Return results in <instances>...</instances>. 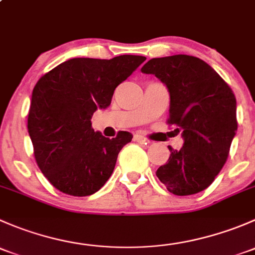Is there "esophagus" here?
<instances>
[{"mask_svg":"<svg viewBox=\"0 0 255 255\" xmlns=\"http://www.w3.org/2000/svg\"><path fill=\"white\" fill-rule=\"evenodd\" d=\"M133 139H134V142L140 143V144H146V143L149 142V140L146 139L145 137H143V135H140V134H134Z\"/></svg>","mask_w":255,"mask_h":255,"instance_id":"1","label":"esophagus"}]
</instances>
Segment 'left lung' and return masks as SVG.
Returning a JSON list of instances; mask_svg holds the SVG:
<instances>
[{
    "instance_id": "obj_1",
    "label": "left lung",
    "mask_w": 255,
    "mask_h": 255,
    "mask_svg": "<svg viewBox=\"0 0 255 255\" xmlns=\"http://www.w3.org/2000/svg\"><path fill=\"white\" fill-rule=\"evenodd\" d=\"M142 73L153 74L166 85L168 125L184 137L180 150L169 146L170 156L156 176L177 196L207 189L227 161L238 128L232 89L207 63L184 54L150 59Z\"/></svg>"
}]
</instances>
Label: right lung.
<instances>
[{"mask_svg": "<svg viewBox=\"0 0 255 255\" xmlns=\"http://www.w3.org/2000/svg\"><path fill=\"white\" fill-rule=\"evenodd\" d=\"M144 56L74 58L48 71L35 84L28 113V133L38 166L51 185L71 196L99 191L112 175L121 149L132 140L95 132L91 118L111 105L115 89Z\"/></svg>", "mask_w": 255, "mask_h": 255, "instance_id": "right-lung-1", "label": "right lung"}]
</instances>
